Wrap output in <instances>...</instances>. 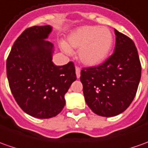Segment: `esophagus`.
I'll return each mask as SVG.
<instances>
[{"label":"esophagus","mask_w":148,"mask_h":148,"mask_svg":"<svg viewBox=\"0 0 148 148\" xmlns=\"http://www.w3.org/2000/svg\"><path fill=\"white\" fill-rule=\"evenodd\" d=\"M75 71H76V76H77V78H80V72H81L80 68L78 67V66H76V67H75Z\"/></svg>","instance_id":"esophagus-1"}]
</instances>
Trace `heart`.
<instances>
[{
    "instance_id": "b5f03b06",
    "label": "heart",
    "mask_w": 148,
    "mask_h": 148,
    "mask_svg": "<svg viewBox=\"0 0 148 148\" xmlns=\"http://www.w3.org/2000/svg\"><path fill=\"white\" fill-rule=\"evenodd\" d=\"M112 35L105 27L85 26L78 28L68 37V44L62 42L61 49L67 53L78 49V59L86 66L98 65L107 57L112 45Z\"/></svg>"
}]
</instances>
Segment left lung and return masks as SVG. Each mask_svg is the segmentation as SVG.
Instances as JSON below:
<instances>
[{
  "label": "left lung",
  "mask_w": 148,
  "mask_h": 148,
  "mask_svg": "<svg viewBox=\"0 0 148 148\" xmlns=\"http://www.w3.org/2000/svg\"><path fill=\"white\" fill-rule=\"evenodd\" d=\"M114 53L103 64L82 69L80 80L88 107L95 114L114 116L133 101L141 78V64L133 40L114 30Z\"/></svg>",
  "instance_id": "8db88e82"
}]
</instances>
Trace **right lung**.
Instances as JSON below:
<instances>
[{
	"label": "right lung",
	"mask_w": 148,
	"mask_h": 148,
	"mask_svg": "<svg viewBox=\"0 0 148 148\" xmlns=\"http://www.w3.org/2000/svg\"><path fill=\"white\" fill-rule=\"evenodd\" d=\"M49 25L27 28L16 40L7 58V78L19 107L36 118H50L66 104L65 95L76 78L73 62L56 66L54 45L46 40Z\"/></svg>",
	"instance_id": "right-lung-1"
}]
</instances>
